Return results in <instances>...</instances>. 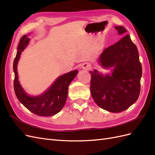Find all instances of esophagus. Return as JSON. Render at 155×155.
Segmentation results:
<instances>
[{"label": "esophagus", "mask_w": 155, "mask_h": 155, "mask_svg": "<svg viewBox=\"0 0 155 155\" xmlns=\"http://www.w3.org/2000/svg\"><path fill=\"white\" fill-rule=\"evenodd\" d=\"M92 65L89 63H84V64L82 65V68L86 70H90L92 69Z\"/></svg>", "instance_id": "34e87169"}]
</instances>
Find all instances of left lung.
Returning <instances> with one entry per match:
<instances>
[{
  "label": "left lung",
  "mask_w": 155,
  "mask_h": 155,
  "mask_svg": "<svg viewBox=\"0 0 155 155\" xmlns=\"http://www.w3.org/2000/svg\"><path fill=\"white\" fill-rule=\"evenodd\" d=\"M119 35L125 33L124 27H114ZM104 67H113L111 74L97 71H90V91L97 105L108 111L119 113L128 109L140 96L142 67L138 50L126 35L113 45L107 48L100 58Z\"/></svg>",
  "instance_id": "1"
}]
</instances>
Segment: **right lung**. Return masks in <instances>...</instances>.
Listing matches in <instances>:
<instances>
[{
  "label": "right lung",
  "mask_w": 155,
  "mask_h": 155,
  "mask_svg": "<svg viewBox=\"0 0 155 155\" xmlns=\"http://www.w3.org/2000/svg\"><path fill=\"white\" fill-rule=\"evenodd\" d=\"M29 38L23 35L19 41L18 46L17 54L15 56L13 69L14 71V88L16 97L21 104L31 112L39 116L49 117L57 114L64 106L68 94V88L74 78L78 73L74 70L59 77L50 88L37 97H30L23 91L18 81L17 64L21 51L28 45Z\"/></svg>",
  "instance_id": "1"
}]
</instances>
